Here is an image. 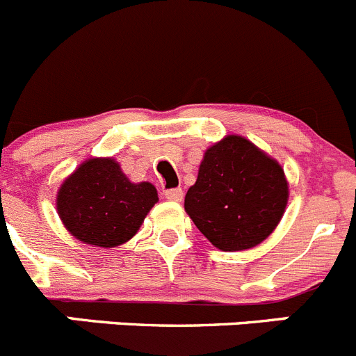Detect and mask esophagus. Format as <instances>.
Instances as JSON below:
<instances>
[{"label":"esophagus","mask_w":356,"mask_h":356,"mask_svg":"<svg viewBox=\"0 0 356 356\" xmlns=\"http://www.w3.org/2000/svg\"><path fill=\"white\" fill-rule=\"evenodd\" d=\"M164 197L168 200H173V202H179L183 199V190L181 188H170L164 190Z\"/></svg>","instance_id":"34e87169"}]
</instances>
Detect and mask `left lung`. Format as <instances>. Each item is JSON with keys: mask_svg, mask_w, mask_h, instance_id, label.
Wrapping results in <instances>:
<instances>
[{"mask_svg": "<svg viewBox=\"0 0 356 356\" xmlns=\"http://www.w3.org/2000/svg\"><path fill=\"white\" fill-rule=\"evenodd\" d=\"M287 199L282 166L244 136L228 135L204 154L185 211L214 248L244 251L275 230Z\"/></svg>", "mask_w": 356, "mask_h": 356, "instance_id": "1", "label": "left lung"}]
</instances>
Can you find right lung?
I'll return each instance as SVG.
<instances>
[{
	"label": "right lung",
	"instance_id": "obj_1",
	"mask_svg": "<svg viewBox=\"0 0 356 356\" xmlns=\"http://www.w3.org/2000/svg\"><path fill=\"white\" fill-rule=\"evenodd\" d=\"M157 200L152 183H131L114 159L93 157L62 183L57 211L77 241L115 248L138 232Z\"/></svg>",
	"mask_w": 356,
	"mask_h": 356
}]
</instances>
